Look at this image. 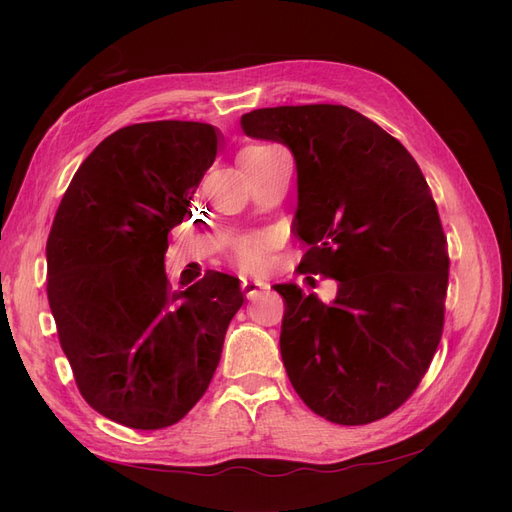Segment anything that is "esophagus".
Here are the masks:
<instances>
[{"label":"esophagus","mask_w":512,"mask_h":512,"mask_svg":"<svg viewBox=\"0 0 512 512\" xmlns=\"http://www.w3.org/2000/svg\"><path fill=\"white\" fill-rule=\"evenodd\" d=\"M267 284L262 282V280H258V277H252V275H243L241 277V288H243V292H245V297H256V294L265 288Z\"/></svg>","instance_id":"obj_1"}]
</instances>
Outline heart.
Listing matches in <instances>:
<instances>
[{"instance_id":"1","label":"heart","mask_w":512,"mask_h":512,"mask_svg":"<svg viewBox=\"0 0 512 512\" xmlns=\"http://www.w3.org/2000/svg\"><path fill=\"white\" fill-rule=\"evenodd\" d=\"M247 149H271V145H254ZM267 250H269V237L250 235V237H243L237 243L235 254H237V260L241 262V265L254 267V265H260V262L267 258Z\"/></svg>"}]
</instances>
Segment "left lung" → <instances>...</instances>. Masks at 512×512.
<instances>
[{
    "instance_id": "8db88e82",
    "label": "left lung",
    "mask_w": 512,
    "mask_h": 512,
    "mask_svg": "<svg viewBox=\"0 0 512 512\" xmlns=\"http://www.w3.org/2000/svg\"><path fill=\"white\" fill-rule=\"evenodd\" d=\"M241 128L292 151L299 271L337 280L331 303L273 286L286 374L318 416L374 423L414 393L442 337L448 252L429 185L397 138L342 104L258 108Z\"/></svg>"
}]
</instances>
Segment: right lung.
<instances>
[{"mask_svg":"<svg viewBox=\"0 0 512 512\" xmlns=\"http://www.w3.org/2000/svg\"><path fill=\"white\" fill-rule=\"evenodd\" d=\"M220 130L198 121L126 126L89 153L55 213L46 265L59 344L87 404L132 429L175 425L205 395L239 280L207 271L168 282V232L218 156Z\"/></svg>","mask_w":512,"mask_h":512,"instance_id":"1","label":"right lung"}]
</instances>
